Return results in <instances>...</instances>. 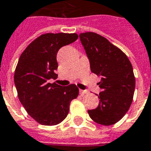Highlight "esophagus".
Instances as JSON below:
<instances>
[{
	"mask_svg": "<svg viewBox=\"0 0 151 151\" xmlns=\"http://www.w3.org/2000/svg\"><path fill=\"white\" fill-rule=\"evenodd\" d=\"M79 93H80L81 95H83V94H87L88 91H84V90H80V91H79Z\"/></svg>",
	"mask_w": 151,
	"mask_h": 151,
	"instance_id": "1",
	"label": "esophagus"
}]
</instances>
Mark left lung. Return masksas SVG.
Wrapping results in <instances>:
<instances>
[{
	"mask_svg": "<svg viewBox=\"0 0 151 151\" xmlns=\"http://www.w3.org/2000/svg\"><path fill=\"white\" fill-rule=\"evenodd\" d=\"M88 57L91 71L101 76L99 106L88 110L90 117L101 125H112L123 117L132 102L135 79L125 53L94 32L79 35Z\"/></svg>",
	"mask_w": 151,
	"mask_h": 151,
	"instance_id": "1",
	"label": "left lung"
}]
</instances>
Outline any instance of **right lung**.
Returning a JSON list of instances; mask_svg holds the SVG:
<instances>
[{"instance_id":"obj_1","label":"right lung","mask_w":151,"mask_h":151,"mask_svg":"<svg viewBox=\"0 0 151 151\" xmlns=\"http://www.w3.org/2000/svg\"><path fill=\"white\" fill-rule=\"evenodd\" d=\"M78 35L48 33L34 40L22 52L14 75L18 97L29 115L43 125H56L65 120L70 102L79 95L75 84L50 83L57 75V54L74 42Z\"/></svg>"}]
</instances>
